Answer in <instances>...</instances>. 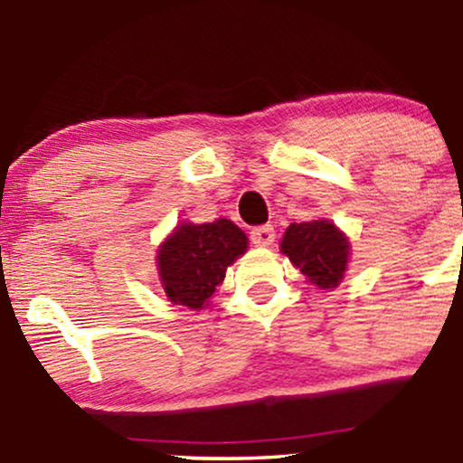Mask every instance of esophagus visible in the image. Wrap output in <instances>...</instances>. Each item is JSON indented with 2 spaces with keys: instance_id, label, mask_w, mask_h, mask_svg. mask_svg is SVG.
I'll list each match as a JSON object with an SVG mask.
<instances>
[{
  "instance_id": "obj_1",
  "label": "esophagus",
  "mask_w": 463,
  "mask_h": 463,
  "mask_svg": "<svg viewBox=\"0 0 463 463\" xmlns=\"http://www.w3.org/2000/svg\"><path fill=\"white\" fill-rule=\"evenodd\" d=\"M250 241L255 246H270L275 241V231L273 226H258L250 231Z\"/></svg>"
}]
</instances>
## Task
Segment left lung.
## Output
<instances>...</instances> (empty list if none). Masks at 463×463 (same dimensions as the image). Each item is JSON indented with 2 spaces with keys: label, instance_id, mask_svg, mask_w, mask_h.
I'll list each match as a JSON object with an SVG mask.
<instances>
[{
  "label": "left lung",
  "instance_id": "obj_1",
  "mask_svg": "<svg viewBox=\"0 0 463 463\" xmlns=\"http://www.w3.org/2000/svg\"><path fill=\"white\" fill-rule=\"evenodd\" d=\"M279 250L318 288H334L343 282L349 261V240L329 219L291 223Z\"/></svg>",
  "mask_w": 463,
  "mask_h": 463
}]
</instances>
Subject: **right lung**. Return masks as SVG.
<instances>
[{"label": "right lung", "mask_w": 463, "mask_h": 463, "mask_svg": "<svg viewBox=\"0 0 463 463\" xmlns=\"http://www.w3.org/2000/svg\"><path fill=\"white\" fill-rule=\"evenodd\" d=\"M249 237L231 219L213 223H179L158 246L156 266L167 300L203 309L226 269L246 253Z\"/></svg>", "instance_id": "add662e5"}]
</instances>
